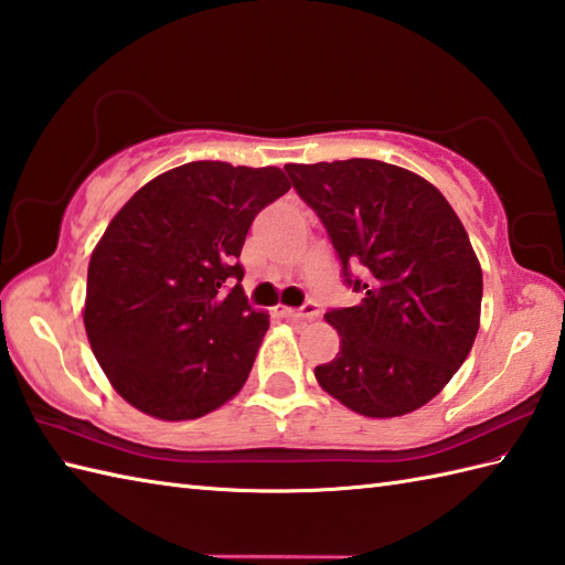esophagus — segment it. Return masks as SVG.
<instances>
[{
	"label": "esophagus",
	"mask_w": 565,
	"mask_h": 565,
	"mask_svg": "<svg viewBox=\"0 0 565 565\" xmlns=\"http://www.w3.org/2000/svg\"><path fill=\"white\" fill-rule=\"evenodd\" d=\"M276 313L279 316H284V318H294V320H313V318H318L320 316V308H318V303H306L303 308H289V306H276L274 308Z\"/></svg>",
	"instance_id": "1"
}]
</instances>
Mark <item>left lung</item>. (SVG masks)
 Masks as SVG:
<instances>
[{
  "label": "left lung",
  "instance_id": "left-lung-1",
  "mask_svg": "<svg viewBox=\"0 0 565 565\" xmlns=\"http://www.w3.org/2000/svg\"><path fill=\"white\" fill-rule=\"evenodd\" d=\"M284 170L326 225L344 284L364 296L326 313L342 344L316 366L318 383L366 417L417 411L466 362L481 322L483 271L459 215L427 179L388 162Z\"/></svg>",
  "mask_w": 565,
  "mask_h": 565
}]
</instances>
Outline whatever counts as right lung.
<instances>
[{
    "label": "right lung",
    "instance_id": "1",
    "mask_svg": "<svg viewBox=\"0 0 565 565\" xmlns=\"http://www.w3.org/2000/svg\"><path fill=\"white\" fill-rule=\"evenodd\" d=\"M289 189L279 167L203 160L154 177L114 215L89 259L84 328L140 413L194 419L245 386L269 316L247 303L237 257Z\"/></svg>",
    "mask_w": 565,
    "mask_h": 565
}]
</instances>
